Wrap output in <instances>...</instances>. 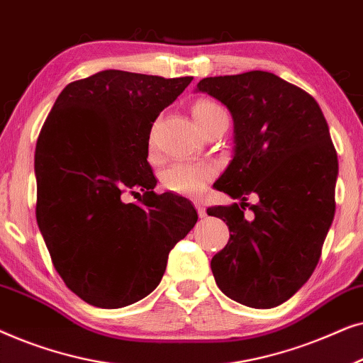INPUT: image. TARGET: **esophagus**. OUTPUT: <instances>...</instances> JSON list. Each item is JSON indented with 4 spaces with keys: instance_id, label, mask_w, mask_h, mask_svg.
<instances>
[{
    "instance_id": "34e87169",
    "label": "esophagus",
    "mask_w": 363,
    "mask_h": 363,
    "mask_svg": "<svg viewBox=\"0 0 363 363\" xmlns=\"http://www.w3.org/2000/svg\"><path fill=\"white\" fill-rule=\"evenodd\" d=\"M195 208H196V211H198V216H200V218H205L206 216V208H205V205H203L201 201H195Z\"/></svg>"
}]
</instances>
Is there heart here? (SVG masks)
<instances>
[{"label": "heart", "instance_id": "1", "mask_svg": "<svg viewBox=\"0 0 363 363\" xmlns=\"http://www.w3.org/2000/svg\"><path fill=\"white\" fill-rule=\"evenodd\" d=\"M221 108L215 102L200 99L193 104L191 116L198 128L203 127L208 118L220 112ZM153 150V138L150 137V152ZM215 177V167L210 163H193V162H178L168 167L162 175L163 186L168 190L180 193V195L196 196L205 190L206 183Z\"/></svg>", "mask_w": 363, "mask_h": 363}]
</instances>
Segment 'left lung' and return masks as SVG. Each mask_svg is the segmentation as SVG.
<instances>
[{"label":"left lung","instance_id":"left-lung-1","mask_svg":"<svg viewBox=\"0 0 363 363\" xmlns=\"http://www.w3.org/2000/svg\"><path fill=\"white\" fill-rule=\"evenodd\" d=\"M196 92L225 104L235 123L233 160L215 186L241 203L208 208L230 228L213 276L230 299L271 309L309 279L334 220L339 162L329 125L314 97L271 72L206 77ZM251 192L260 201L245 217Z\"/></svg>","mask_w":363,"mask_h":363}]
</instances>
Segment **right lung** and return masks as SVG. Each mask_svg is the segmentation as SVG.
I'll use <instances>...</instances> for the list:
<instances>
[{
    "instance_id": "1",
    "label": "right lung",
    "mask_w": 363,
    "mask_h": 363,
    "mask_svg": "<svg viewBox=\"0 0 363 363\" xmlns=\"http://www.w3.org/2000/svg\"><path fill=\"white\" fill-rule=\"evenodd\" d=\"M191 81L101 71L64 87L44 122L38 226L59 276L87 304L118 309L147 297L196 225L191 201L153 191L147 162L153 122ZM137 187L138 206L121 200Z\"/></svg>"
}]
</instances>
